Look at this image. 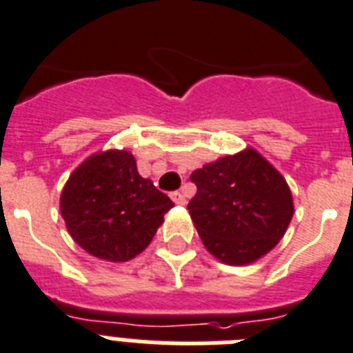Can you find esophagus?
Masks as SVG:
<instances>
[{"instance_id": "1", "label": "esophagus", "mask_w": 353, "mask_h": 353, "mask_svg": "<svg viewBox=\"0 0 353 353\" xmlns=\"http://www.w3.org/2000/svg\"><path fill=\"white\" fill-rule=\"evenodd\" d=\"M170 197H172V201L176 202V204H179V206H183V204H186L185 195L181 194V192H174V194L170 195Z\"/></svg>"}]
</instances>
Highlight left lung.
Segmentation results:
<instances>
[{
	"label": "left lung",
	"mask_w": 353,
	"mask_h": 353,
	"mask_svg": "<svg viewBox=\"0 0 353 353\" xmlns=\"http://www.w3.org/2000/svg\"><path fill=\"white\" fill-rule=\"evenodd\" d=\"M188 202L202 243L222 263L249 265L274 249L293 216L288 183L254 149L195 170Z\"/></svg>",
	"instance_id": "left-lung-1"
}]
</instances>
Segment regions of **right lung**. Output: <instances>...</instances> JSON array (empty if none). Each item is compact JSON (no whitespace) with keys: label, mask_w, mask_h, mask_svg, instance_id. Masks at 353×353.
I'll return each instance as SVG.
<instances>
[{"label":"right lung","mask_w":353,"mask_h":353,"mask_svg":"<svg viewBox=\"0 0 353 353\" xmlns=\"http://www.w3.org/2000/svg\"><path fill=\"white\" fill-rule=\"evenodd\" d=\"M174 202L143 179L128 151L94 154L70 174L60 197L67 231L106 261H128L154 238Z\"/></svg>","instance_id":"add662e5"}]
</instances>
